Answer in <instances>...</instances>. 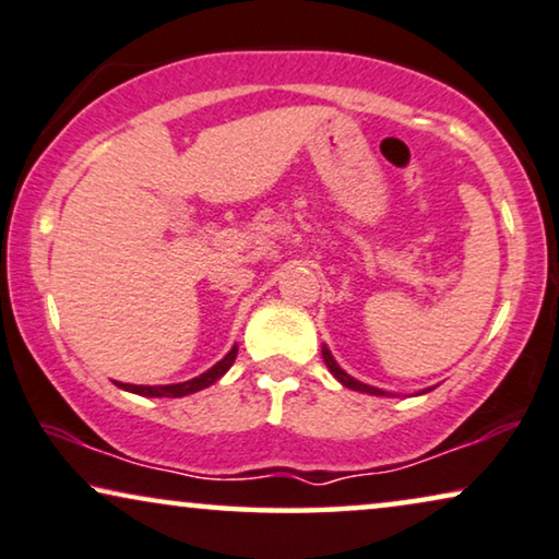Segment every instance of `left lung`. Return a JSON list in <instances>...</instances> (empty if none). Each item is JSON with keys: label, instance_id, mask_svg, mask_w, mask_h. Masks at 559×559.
Masks as SVG:
<instances>
[{"label": "left lung", "instance_id": "left-lung-1", "mask_svg": "<svg viewBox=\"0 0 559 559\" xmlns=\"http://www.w3.org/2000/svg\"><path fill=\"white\" fill-rule=\"evenodd\" d=\"M322 357H324V366L330 368V373L337 378V381L345 385V389H353V391H360V393H370V396H393V393H389V391H381V389H376V385L360 383V381H355L353 376H347L345 370L337 366V360H334L332 353H330V347H326V345H322ZM427 391H431V389H424L419 393H427Z\"/></svg>", "mask_w": 559, "mask_h": 559}]
</instances>
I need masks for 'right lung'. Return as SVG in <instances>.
I'll return each mask as SVG.
<instances>
[{"mask_svg": "<svg viewBox=\"0 0 559 559\" xmlns=\"http://www.w3.org/2000/svg\"><path fill=\"white\" fill-rule=\"evenodd\" d=\"M237 357V345L229 349V353L222 357L217 366H212L206 373L191 378V381H183V383H170V385H132V383H117L119 389L130 391V393H138V396H147V399H181V396H189V393H197L202 389H210L212 383H217L222 376L227 373L229 368H233Z\"/></svg>", "mask_w": 559, "mask_h": 559, "instance_id": "1", "label": "right lung"}]
</instances>
